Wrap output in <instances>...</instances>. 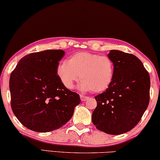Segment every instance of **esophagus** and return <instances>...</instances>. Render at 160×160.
Wrapping results in <instances>:
<instances>
[{
  "label": "esophagus",
  "instance_id": "1",
  "mask_svg": "<svg viewBox=\"0 0 160 160\" xmlns=\"http://www.w3.org/2000/svg\"><path fill=\"white\" fill-rule=\"evenodd\" d=\"M88 99V97H86L85 95H80V100L81 101H86Z\"/></svg>",
  "mask_w": 160,
  "mask_h": 160
}]
</instances>
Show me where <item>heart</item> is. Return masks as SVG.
I'll return each instance as SVG.
<instances>
[{
    "mask_svg": "<svg viewBox=\"0 0 160 160\" xmlns=\"http://www.w3.org/2000/svg\"><path fill=\"white\" fill-rule=\"evenodd\" d=\"M57 75L67 89H72L80 78L82 81L78 88L83 92L92 90L100 92L112 82L114 65L108 56L95 53L80 52L72 55L68 61L60 62L57 67Z\"/></svg>",
    "mask_w": 160,
    "mask_h": 160,
    "instance_id": "obj_1",
    "label": "heart"
}]
</instances>
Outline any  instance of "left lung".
<instances>
[{
    "instance_id": "obj_1",
    "label": "left lung",
    "mask_w": 160,
    "mask_h": 160,
    "mask_svg": "<svg viewBox=\"0 0 160 160\" xmlns=\"http://www.w3.org/2000/svg\"><path fill=\"white\" fill-rule=\"evenodd\" d=\"M108 57L113 62V79L105 92L95 97L92 122L99 130L121 135L135 128L148 108L150 78L135 55L111 50Z\"/></svg>"
}]
</instances>
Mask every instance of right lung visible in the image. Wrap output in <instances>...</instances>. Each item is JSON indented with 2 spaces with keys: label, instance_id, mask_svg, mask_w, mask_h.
Returning <instances> with one entry per match:
<instances>
[{
  "label": "right lung",
  "instance_id": "1",
  "mask_svg": "<svg viewBox=\"0 0 160 160\" xmlns=\"http://www.w3.org/2000/svg\"><path fill=\"white\" fill-rule=\"evenodd\" d=\"M62 50H47L22 58L10 77L11 108L30 130L47 132L65 125L80 102L78 94L67 89L57 75Z\"/></svg>",
  "mask_w": 160,
  "mask_h": 160
}]
</instances>
